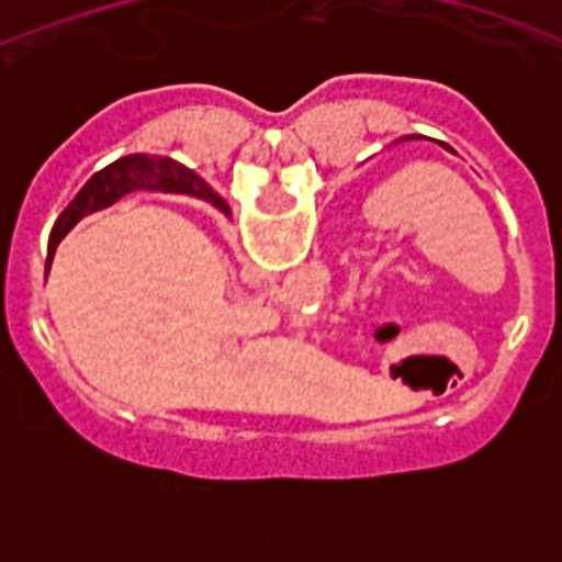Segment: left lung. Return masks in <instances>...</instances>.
Listing matches in <instances>:
<instances>
[{
  "instance_id": "1",
  "label": "left lung",
  "mask_w": 562,
  "mask_h": 562,
  "mask_svg": "<svg viewBox=\"0 0 562 562\" xmlns=\"http://www.w3.org/2000/svg\"><path fill=\"white\" fill-rule=\"evenodd\" d=\"M441 146H445V143H441Z\"/></svg>"
}]
</instances>
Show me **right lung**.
<instances>
[{"label":"right lung","mask_w":562,"mask_h":562,"mask_svg":"<svg viewBox=\"0 0 562 562\" xmlns=\"http://www.w3.org/2000/svg\"><path fill=\"white\" fill-rule=\"evenodd\" d=\"M137 188H162V191H182L193 193L200 200L213 202L220 211L227 213L225 202L200 182V177L193 171H188L186 166H180L171 157H148V154H128V157H121L114 160L112 166H106L103 171H98L87 186L81 188L76 200L69 202L67 211L58 216L56 227L49 233V247L47 256L53 258L58 241L67 236L72 227H76L78 220H83L87 213H95L101 207L112 205L126 193L137 191Z\"/></svg>","instance_id":"obj_1"}]
</instances>
